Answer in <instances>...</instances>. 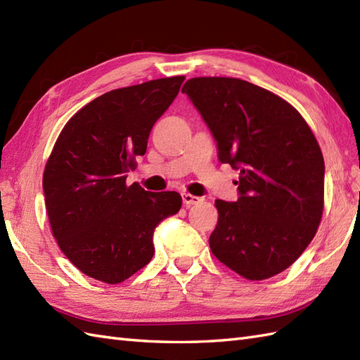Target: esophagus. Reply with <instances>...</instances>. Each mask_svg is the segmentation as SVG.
I'll return each mask as SVG.
<instances>
[{"label": "esophagus", "mask_w": 360, "mask_h": 360, "mask_svg": "<svg viewBox=\"0 0 360 360\" xmlns=\"http://www.w3.org/2000/svg\"><path fill=\"white\" fill-rule=\"evenodd\" d=\"M182 202H184V205H187V207H190V205H196L201 202V198L198 196H193L190 193H182Z\"/></svg>", "instance_id": "1"}]
</instances>
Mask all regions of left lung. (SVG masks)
Instances as JSON below:
<instances>
[{"label": "left lung", "mask_w": 360, "mask_h": 360, "mask_svg": "<svg viewBox=\"0 0 360 360\" xmlns=\"http://www.w3.org/2000/svg\"><path fill=\"white\" fill-rule=\"evenodd\" d=\"M182 93L217 141L219 162L240 170L238 200L215 201L213 255L249 280L280 274L322 219L325 162L314 134L294 106L246 80L196 77Z\"/></svg>", "instance_id": "8db88e82"}]
</instances>
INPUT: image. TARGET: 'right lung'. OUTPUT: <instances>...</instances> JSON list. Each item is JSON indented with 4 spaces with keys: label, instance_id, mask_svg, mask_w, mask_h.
Returning a JSON list of instances; mask_svg holds the SVG:
<instances>
[{
    "label": "right lung",
    "instance_id": "right-lung-1",
    "mask_svg": "<svg viewBox=\"0 0 360 360\" xmlns=\"http://www.w3.org/2000/svg\"><path fill=\"white\" fill-rule=\"evenodd\" d=\"M184 79H158L94 98L68 120L53 145L43 174L46 212L60 249L91 278L116 285L147 266L155 254L153 232L181 209L179 193H151L125 181Z\"/></svg>",
    "mask_w": 360,
    "mask_h": 360
}]
</instances>
